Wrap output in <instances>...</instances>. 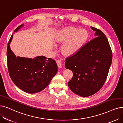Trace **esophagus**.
I'll return each mask as SVG.
<instances>
[{
    "label": "esophagus",
    "instance_id": "obj_1",
    "mask_svg": "<svg viewBox=\"0 0 123 123\" xmlns=\"http://www.w3.org/2000/svg\"><path fill=\"white\" fill-rule=\"evenodd\" d=\"M56 63H57V65L58 68H61L62 67V62L61 61V60H57L56 61Z\"/></svg>",
    "mask_w": 123,
    "mask_h": 123
}]
</instances>
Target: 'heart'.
Instances as JSON below:
<instances>
[{
  "label": "heart",
  "instance_id": "heart-1",
  "mask_svg": "<svg viewBox=\"0 0 123 123\" xmlns=\"http://www.w3.org/2000/svg\"><path fill=\"white\" fill-rule=\"evenodd\" d=\"M88 33L85 29L68 27L59 30L55 37L56 43H63L62 50L66 55H73L79 51L85 44Z\"/></svg>",
  "mask_w": 123,
  "mask_h": 123
}]
</instances>
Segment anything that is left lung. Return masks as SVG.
Wrapping results in <instances>:
<instances>
[{
  "label": "left lung",
  "instance_id": "1",
  "mask_svg": "<svg viewBox=\"0 0 123 123\" xmlns=\"http://www.w3.org/2000/svg\"><path fill=\"white\" fill-rule=\"evenodd\" d=\"M94 39L86 43L76 55L66 60L65 67L72 70L70 89L82 97L95 94L104 85L112 62V52L105 34L91 27Z\"/></svg>",
  "mask_w": 123,
  "mask_h": 123
}]
</instances>
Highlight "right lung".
Masks as SVG:
<instances>
[{
	"label": "right lung",
	"mask_w": 123,
	"mask_h": 123,
	"mask_svg": "<svg viewBox=\"0 0 123 123\" xmlns=\"http://www.w3.org/2000/svg\"><path fill=\"white\" fill-rule=\"evenodd\" d=\"M24 26L21 25L14 32H17ZM12 38L13 35L8 43L6 52L8 70L12 80L26 93L33 94L41 91L56 74L58 68L55 61L44 56L33 58L16 56L9 46Z\"/></svg>",
	"instance_id": "1"
}]
</instances>
